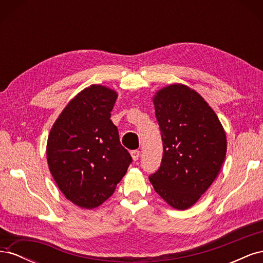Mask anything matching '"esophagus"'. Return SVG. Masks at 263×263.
Segmentation results:
<instances>
[{"mask_svg": "<svg viewBox=\"0 0 263 263\" xmlns=\"http://www.w3.org/2000/svg\"><path fill=\"white\" fill-rule=\"evenodd\" d=\"M132 157H133V160L134 161H137L139 159V156H140V151L139 150H133L130 153Z\"/></svg>", "mask_w": 263, "mask_h": 263, "instance_id": "1", "label": "esophagus"}]
</instances>
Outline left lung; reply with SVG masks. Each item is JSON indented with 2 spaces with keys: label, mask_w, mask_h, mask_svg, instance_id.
<instances>
[{
  "label": "left lung",
  "mask_w": 263,
  "mask_h": 263,
  "mask_svg": "<svg viewBox=\"0 0 263 263\" xmlns=\"http://www.w3.org/2000/svg\"><path fill=\"white\" fill-rule=\"evenodd\" d=\"M154 104L163 156L149 180L173 209L186 210L217 178L226 157V134L212 107L186 85L159 90Z\"/></svg>",
  "instance_id": "1"
}]
</instances>
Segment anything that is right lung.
Segmentation results:
<instances>
[{
	"label": "right lung",
	"instance_id": "obj_1",
	"mask_svg": "<svg viewBox=\"0 0 263 263\" xmlns=\"http://www.w3.org/2000/svg\"><path fill=\"white\" fill-rule=\"evenodd\" d=\"M117 93L93 84L71 100L47 141V161L69 201L92 210L112 196L133 159L119 141L110 112Z\"/></svg>",
	"mask_w": 263,
	"mask_h": 263
}]
</instances>
